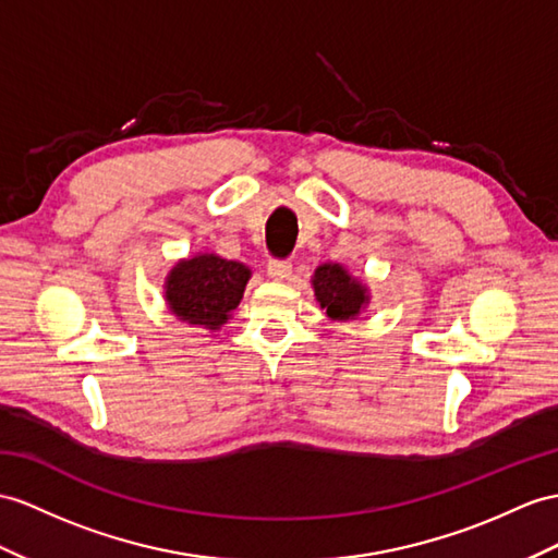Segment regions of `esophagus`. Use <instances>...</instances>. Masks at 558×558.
<instances>
[{
    "label": "esophagus",
    "mask_w": 558,
    "mask_h": 558,
    "mask_svg": "<svg viewBox=\"0 0 558 558\" xmlns=\"http://www.w3.org/2000/svg\"><path fill=\"white\" fill-rule=\"evenodd\" d=\"M291 271H293V265L287 263V260H271L267 265V275L275 281H289Z\"/></svg>",
    "instance_id": "34e87169"
}]
</instances>
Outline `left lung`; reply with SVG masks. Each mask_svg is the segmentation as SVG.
Returning <instances> with one entry per match:
<instances>
[{"label":"left lung","mask_w":558,"mask_h":558,"mask_svg":"<svg viewBox=\"0 0 558 558\" xmlns=\"http://www.w3.org/2000/svg\"><path fill=\"white\" fill-rule=\"evenodd\" d=\"M317 303L331 322H352L369 307V287L341 263H322L310 279Z\"/></svg>","instance_id":"obj_1"}]
</instances>
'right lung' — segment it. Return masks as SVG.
<instances>
[{
	"mask_svg": "<svg viewBox=\"0 0 558 558\" xmlns=\"http://www.w3.org/2000/svg\"><path fill=\"white\" fill-rule=\"evenodd\" d=\"M251 277L248 265L201 251L170 267L162 293L177 319L217 333L232 319Z\"/></svg>",
	"mask_w": 558,
	"mask_h": 558,
	"instance_id": "1",
	"label": "right lung"
}]
</instances>
